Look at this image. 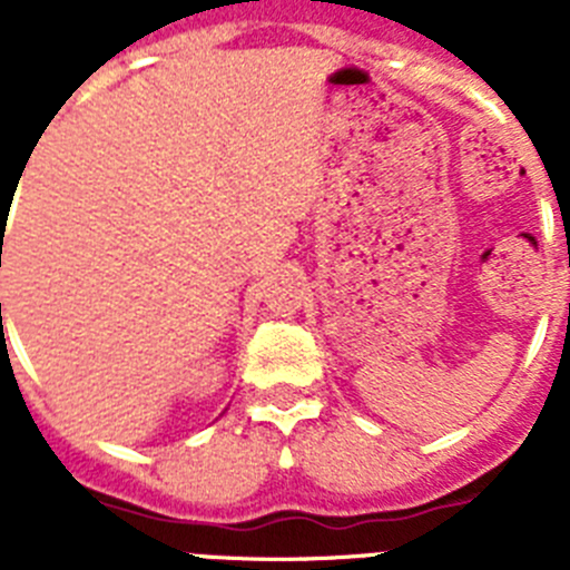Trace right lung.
Returning <instances> with one entry per match:
<instances>
[{
    "label": "right lung",
    "instance_id": "right-lung-1",
    "mask_svg": "<svg viewBox=\"0 0 570 570\" xmlns=\"http://www.w3.org/2000/svg\"><path fill=\"white\" fill-rule=\"evenodd\" d=\"M0 308H2V305H0Z\"/></svg>",
    "mask_w": 570,
    "mask_h": 570
}]
</instances>
